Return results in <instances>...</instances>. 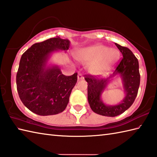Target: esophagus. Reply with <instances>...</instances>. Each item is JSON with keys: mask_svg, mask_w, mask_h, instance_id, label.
<instances>
[{"mask_svg": "<svg viewBox=\"0 0 157 157\" xmlns=\"http://www.w3.org/2000/svg\"><path fill=\"white\" fill-rule=\"evenodd\" d=\"M84 79V76H83L82 74H78V79Z\"/></svg>", "mask_w": 157, "mask_h": 157, "instance_id": "obj_1", "label": "esophagus"}]
</instances>
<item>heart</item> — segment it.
Segmentation results:
<instances>
[{"instance_id": "1", "label": "heart", "mask_w": 157, "mask_h": 157, "mask_svg": "<svg viewBox=\"0 0 157 157\" xmlns=\"http://www.w3.org/2000/svg\"><path fill=\"white\" fill-rule=\"evenodd\" d=\"M119 57L120 52L118 50L101 44L83 48L76 55V59L79 61L89 63V71L94 74H101L108 71Z\"/></svg>"}]
</instances>
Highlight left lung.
<instances>
[{"label": "left lung", "instance_id": "1", "mask_svg": "<svg viewBox=\"0 0 157 157\" xmlns=\"http://www.w3.org/2000/svg\"><path fill=\"white\" fill-rule=\"evenodd\" d=\"M115 45L121 52L123 58L111 78L117 75L121 76L125 92L123 101L116 105H106L101 100V95L110 78L102 79L91 75H86L84 78L88 84V100L91 109L98 115L107 117L117 116L132 106L137 96L140 82L138 59L128 48L117 43Z\"/></svg>", "mask_w": 157, "mask_h": 157}]
</instances>
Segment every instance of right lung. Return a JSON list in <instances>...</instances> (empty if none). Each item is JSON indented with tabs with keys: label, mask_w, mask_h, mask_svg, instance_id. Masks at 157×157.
<instances>
[{
	"label": "right lung",
	"mask_w": 157,
	"mask_h": 157,
	"mask_svg": "<svg viewBox=\"0 0 157 157\" xmlns=\"http://www.w3.org/2000/svg\"><path fill=\"white\" fill-rule=\"evenodd\" d=\"M69 40L59 36L36 43L22 55L16 76L17 90L23 104L38 115L63 112L78 80V73L62 74L57 65L46 66L50 55L69 48Z\"/></svg>",
	"instance_id": "right-lung-1"
}]
</instances>
